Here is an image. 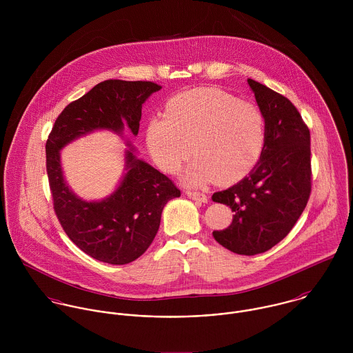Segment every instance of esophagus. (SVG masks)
I'll use <instances>...</instances> for the list:
<instances>
[{
  "mask_svg": "<svg viewBox=\"0 0 353 353\" xmlns=\"http://www.w3.org/2000/svg\"><path fill=\"white\" fill-rule=\"evenodd\" d=\"M186 194H188L189 199H192L194 201L202 202V203L208 202V197L203 193H200V192H186Z\"/></svg>",
  "mask_w": 353,
  "mask_h": 353,
  "instance_id": "esophagus-1",
  "label": "esophagus"
}]
</instances>
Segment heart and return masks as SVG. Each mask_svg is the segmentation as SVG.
Segmentation results:
<instances>
[{"label": "heart", "mask_w": 353, "mask_h": 353, "mask_svg": "<svg viewBox=\"0 0 353 353\" xmlns=\"http://www.w3.org/2000/svg\"><path fill=\"white\" fill-rule=\"evenodd\" d=\"M164 114L150 121L147 147L154 163L168 174L176 172L193 152L197 159L183 172V182L190 186L213 179L221 185L241 181L254 168L266 143L261 108L217 88L178 94L167 101Z\"/></svg>", "instance_id": "heart-1"}]
</instances>
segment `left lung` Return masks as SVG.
Here are the masks:
<instances>
[{"label": "left lung", "mask_w": 353, "mask_h": 353, "mask_svg": "<svg viewBox=\"0 0 353 353\" xmlns=\"http://www.w3.org/2000/svg\"><path fill=\"white\" fill-rule=\"evenodd\" d=\"M248 83L266 121V143L248 176L212 196L234 212L213 238L230 252L255 255L283 241L301 217L311 193V151L296 107L255 80Z\"/></svg>", "instance_id": "8db88e82"}]
</instances>
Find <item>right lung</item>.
Here are the masks:
<instances>
[{"instance_id":"1","label":"right lung","mask_w":353,"mask_h":353,"mask_svg":"<svg viewBox=\"0 0 353 353\" xmlns=\"http://www.w3.org/2000/svg\"><path fill=\"white\" fill-rule=\"evenodd\" d=\"M161 87L151 81L105 80L68 104L55 119L46 143V168L54 212L69 239L92 258L111 265L133 262L151 246L163 208L181 196L170 178L136 157L132 144L125 152V175L101 201H87L68 186L61 150L95 130L123 137L128 126L139 134L144 101Z\"/></svg>"}]
</instances>
